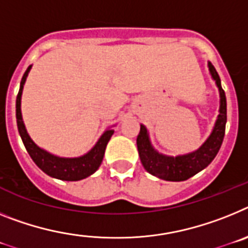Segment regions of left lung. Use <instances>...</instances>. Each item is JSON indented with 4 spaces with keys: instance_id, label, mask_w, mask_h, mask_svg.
<instances>
[{
    "instance_id": "obj_1",
    "label": "left lung",
    "mask_w": 248,
    "mask_h": 248,
    "mask_svg": "<svg viewBox=\"0 0 248 248\" xmlns=\"http://www.w3.org/2000/svg\"><path fill=\"white\" fill-rule=\"evenodd\" d=\"M210 72L216 81L217 87L219 90L221 97V106H219V115L215 128L211 133L208 140L197 151L192 154L185 155L178 157H169L160 155L152 148L148 141L147 130L143 124H141L140 133L137 136V148L141 162L147 172L156 176L161 180L166 181H185L195 176L197 172L202 171L207 167L219 151L225 137L226 121H227V103H226V94L221 86L218 73L214 64L208 63Z\"/></svg>"
}]
</instances>
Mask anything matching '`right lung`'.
<instances>
[{
	"label": "right lung",
	"instance_id": "1",
	"mask_svg": "<svg viewBox=\"0 0 248 248\" xmlns=\"http://www.w3.org/2000/svg\"><path fill=\"white\" fill-rule=\"evenodd\" d=\"M30 68H31V66L26 70L25 75L21 79L20 91H18L16 98L17 127H18V132H20V136L22 139L26 150L33 160V162L51 177L63 181H78L91 176L93 172L97 171L101 162H102L107 142L113 135V130H107L98 140L96 146L88 154H86L82 157H77V158H62V157L53 156V155L37 147L34 145V142L30 139L29 133L25 128V124H23L22 115H21V94H22V88L25 85L26 77L30 72Z\"/></svg>",
	"mask_w": 248,
	"mask_h": 248
}]
</instances>
